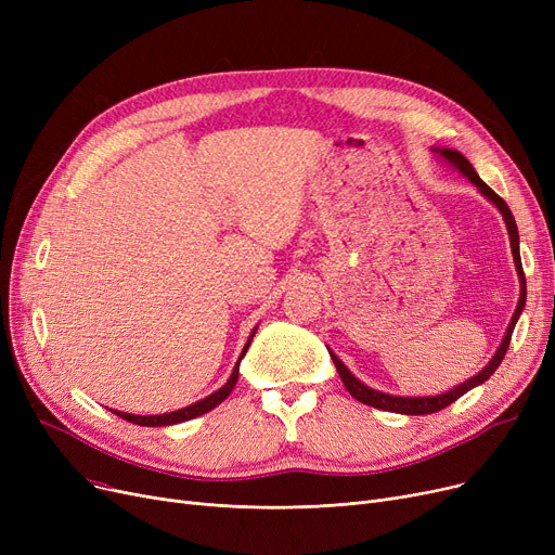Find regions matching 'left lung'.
<instances>
[{"instance_id": "1", "label": "left lung", "mask_w": 555, "mask_h": 555, "mask_svg": "<svg viewBox=\"0 0 555 555\" xmlns=\"http://www.w3.org/2000/svg\"><path fill=\"white\" fill-rule=\"evenodd\" d=\"M436 153H439L441 157H446L454 168H459V172H463L465 178H468V180L494 204V207H498V209L502 211V216H504V220H506L508 236H511V249H513L515 268H517V274H519L521 293H519V304H517V308H515V314H513L511 324H508V331H506V335H504V341L500 344L498 353L492 356V360L488 362V366H486L481 373H477L475 377H470L468 383H463V385H459V387H454V389H450L448 393H441V396H429V398H402V396H389V393H383V391L369 389L366 385H362V383L358 380V377H356L351 371H348V369L341 364V360H337V356H335L333 351H328V353H331V360H333V364H335V369H337V373H339V377H341L344 387L348 389V393H351L356 400H360V402H364V404H369V406H375V410L406 414V416H425V414L441 412V410H446L448 404H452L454 400H459L463 393H468V391L475 389L477 385L486 383L488 377H490L494 371H498V366L502 364V360H504V356H506V351H508V344H511L515 324H517V319H519V314H521V310H524V301H527V276H524L521 258H519V233H517V224H515V218H513V214H511V209H508V204L479 178L477 170L473 168V164H470L468 159H465L461 153L450 151V149H436Z\"/></svg>"}]
</instances>
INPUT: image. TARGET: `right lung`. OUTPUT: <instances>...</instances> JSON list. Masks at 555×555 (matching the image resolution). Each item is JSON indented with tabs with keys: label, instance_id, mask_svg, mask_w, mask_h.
Here are the masks:
<instances>
[{
	"label": "right lung",
	"instance_id": "add662e5",
	"mask_svg": "<svg viewBox=\"0 0 555 555\" xmlns=\"http://www.w3.org/2000/svg\"><path fill=\"white\" fill-rule=\"evenodd\" d=\"M254 333H256V328H254ZM254 333H251V337H254ZM249 341H251V339H249ZM249 341H247L245 348H243V356L247 353ZM243 356L238 358V364H241ZM238 364H236V369H233V373H231V377H229L224 387H220L216 393L207 396V398L195 402V404L184 406V410L170 412V414H162V416H134V414H124V412H114V414L121 416L124 421H130V423H134V425H145V427H162V425H175V423H184V421L197 418V416H202V414L211 412L214 406H218V404L233 391V387H236V383H238Z\"/></svg>",
	"mask_w": 555,
	"mask_h": 555
}]
</instances>
